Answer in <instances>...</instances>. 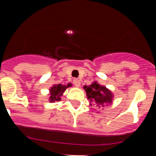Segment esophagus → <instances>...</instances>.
I'll list each match as a JSON object with an SVG mask.
<instances>
[{
    "label": "esophagus",
    "instance_id": "34e87169",
    "mask_svg": "<svg viewBox=\"0 0 156 156\" xmlns=\"http://www.w3.org/2000/svg\"><path fill=\"white\" fill-rule=\"evenodd\" d=\"M73 84L76 87H80V80L79 79H74L73 80Z\"/></svg>",
    "mask_w": 156,
    "mask_h": 156
}]
</instances>
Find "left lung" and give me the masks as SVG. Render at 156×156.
Masks as SVG:
<instances>
[{
  "label": "left lung",
  "instance_id": "8db88e82",
  "mask_svg": "<svg viewBox=\"0 0 156 156\" xmlns=\"http://www.w3.org/2000/svg\"><path fill=\"white\" fill-rule=\"evenodd\" d=\"M83 88L86 90L87 96L90 101L97 105L99 108L105 107V104H111L112 102L113 94L111 90L105 86H101L97 82H94L90 86H84Z\"/></svg>",
  "mask_w": 156,
  "mask_h": 156
}]
</instances>
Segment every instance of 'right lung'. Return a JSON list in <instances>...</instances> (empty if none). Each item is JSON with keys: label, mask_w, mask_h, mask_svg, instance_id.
Returning <instances> with one entry per match:
<instances>
[{"label": "right lung", "mask_w": 156, "mask_h": 156, "mask_svg": "<svg viewBox=\"0 0 156 156\" xmlns=\"http://www.w3.org/2000/svg\"><path fill=\"white\" fill-rule=\"evenodd\" d=\"M71 86V83H69L68 85H54L51 88H50V98H49V101L51 102L59 101L61 100V96L63 94L65 90H66V88Z\"/></svg>", "instance_id": "1"}]
</instances>
